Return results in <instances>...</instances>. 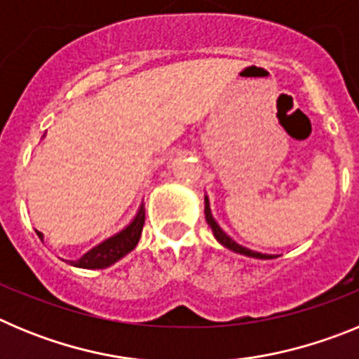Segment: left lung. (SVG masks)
<instances>
[{"label": "left lung", "mask_w": 359, "mask_h": 359, "mask_svg": "<svg viewBox=\"0 0 359 359\" xmlns=\"http://www.w3.org/2000/svg\"><path fill=\"white\" fill-rule=\"evenodd\" d=\"M205 219H207L208 226L212 228V231H214V237L219 241V244H223L224 248L231 250V252L236 253H241V255H246V257H253V259H273V255H268V253H261V252H253V250H248L244 248V246H241V244H237L236 241L231 239L230 236H226L223 231V228L219 226L217 223H215V219L212 217V212H210V203H208V198L205 196Z\"/></svg>", "instance_id": "1"}]
</instances>
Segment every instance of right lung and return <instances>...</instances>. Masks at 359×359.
<instances>
[{
	"label": "right lung",
	"instance_id": "obj_1",
	"mask_svg": "<svg viewBox=\"0 0 359 359\" xmlns=\"http://www.w3.org/2000/svg\"><path fill=\"white\" fill-rule=\"evenodd\" d=\"M144 223L145 208L144 203H142L140 208H138V214L135 215V219L122 231H118L115 236H111L109 239L97 244L95 248H91L90 252H86L77 261H69V264L75 266V268L84 269H104L107 266L115 264L122 257H126L129 252H133L136 248V244L140 241ZM37 236L43 241V233L41 231H37Z\"/></svg>",
	"mask_w": 359,
	"mask_h": 359
}]
</instances>
